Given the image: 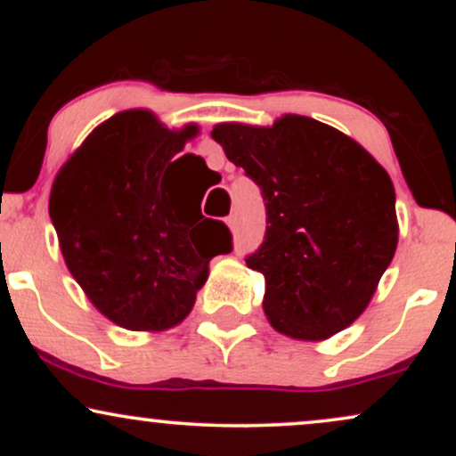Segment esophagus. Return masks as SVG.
I'll return each mask as SVG.
<instances>
[{"label":"esophagus","mask_w":456,"mask_h":456,"mask_svg":"<svg viewBox=\"0 0 456 456\" xmlns=\"http://www.w3.org/2000/svg\"><path fill=\"white\" fill-rule=\"evenodd\" d=\"M226 224H228L230 230H236V224H239V220H236V216L232 214V216L226 217Z\"/></svg>","instance_id":"esophagus-1"}]
</instances>
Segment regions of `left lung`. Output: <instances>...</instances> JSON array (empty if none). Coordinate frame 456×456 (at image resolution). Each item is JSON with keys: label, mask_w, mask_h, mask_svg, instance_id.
Here are the masks:
<instances>
[{"label": "left lung", "mask_w": 456, "mask_h": 456, "mask_svg": "<svg viewBox=\"0 0 456 456\" xmlns=\"http://www.w3.org/2000/svg\"><path fill=\"white\" fill-rule=\"evenodd\" d=\"M265 201V239L247 265L265 276L264 311L278 332L323 340L370 305L398 242L388 172L351 136L307 116L273 126L211 130Z\"/></svg>", "instance_id": "left-lung-1"}]
</instances>
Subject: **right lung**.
Wrapping results in <instances>:
<instances>
[{
  "mask_svg": "<svg viewBox=\"0 0 456 456\" xmlns=\"http://www.w3.org/2000/svg\"><path fill=\"white\" fill-rule=\"evenodd\" d=\"M197 133V124L166 128L147 110L120 111L86 136L53 180L49 217L68 270L99 314L126 330L178 326L209 261L232 251L226 224L201 216L195 226L170 178L172 159ZM216 235L222 246L210 245Z\"/></svg>",
  "mask_w": 456,
  "mask_h": 456,
  "instance_id": "right-lung-1",
  "label": "right lung"
}]
</instances>
